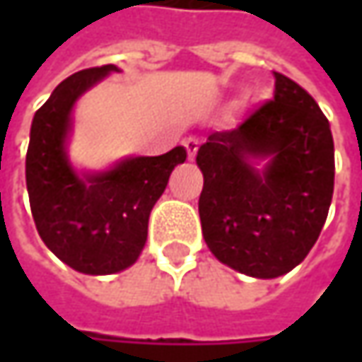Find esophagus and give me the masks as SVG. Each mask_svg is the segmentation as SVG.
<instances>
[{
	"instance_id": "esophagus-1",
	"label": "esophagus",
	"mask_w": 362,
	"mask_h": 362,
	"mask_svg": "<svg viewBox=\"0 0 362 362\" xmlns=\"http://www.w3.org/2000/svg\"><path fill=\"white\" fill-rule=\"evenodd\" d=\"M183 146H185V151H187V157L191 160L195 159V155H197V148H199V141L197 139H193V136H189L183 141Z\"/></svg>"
}]
</instances>
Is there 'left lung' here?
<instances>
[{
	"label": "left lung",
	"instance_id": "1",
	"mask_svg": "<svg viewBox=\"0 0 362 362\" xmlns=\"http://www.w3.org/2000/svg\"><path fill=\"white\" fill-rule=\"evenodd\" d=\"M274 98L199 146L205 243L233 270L278 278L313 250L334 191L330 124L313 96L274 72ZM252 156H270L259 174Z\"/></svg>",
	"mask_w": 362,
	"mask_h": 362
}]
</instances>
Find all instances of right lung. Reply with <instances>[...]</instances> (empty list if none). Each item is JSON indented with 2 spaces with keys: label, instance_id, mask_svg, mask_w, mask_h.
<instances>
[{
  "label": "right lung",
  "instance_id": "add662e5",
  "mask_svg": "<svg viewBox=\"0 0 362 362\" xmlns=\"http://www.w3.org/2000/svg\"><path fill=\"white\" fill-rule=\"evenodd\" d=\"M117 66H94L68 76L35 110L25 155V185L42 242L82 274H112L134 264L146 242L153 205L169 175L187 159L183 146L160 157H134L112 171L78 177L64 141L76 98Z\"/></svg>",
  "mask_w": 362,
  "mask_h": 362
}]
</instances>
